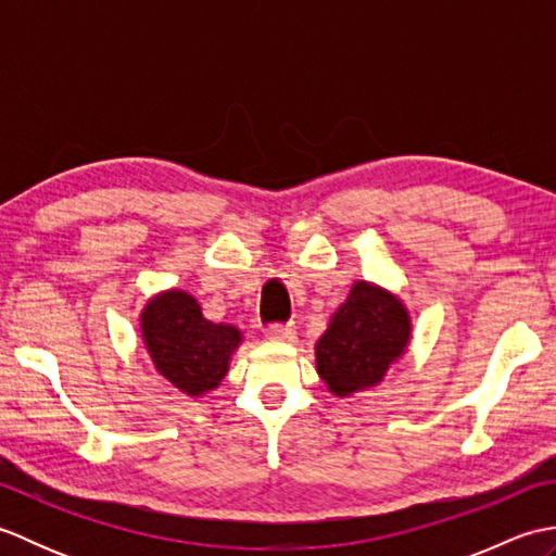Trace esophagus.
Returning <instances> with one entry per match:
<instances>
[{"instance_id": "obj_1", "label": "esophagus", "mask_w": 556, "mask_h": 556, "mask_svg": "<svg viewBox=\"0 0 556 556\" xmlns=\"http://www.w3.org/2000/svg\"><path fill=\"white\" fill-rule=\"evenodd\" d=\"M265 334L269 339H277V341H293V339H296V325H293V323H287V325L275 323V325H269L265 329Z\"/></svg>"}]
</instances>
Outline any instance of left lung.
I'll use <instances>...</instances> for the list:
<instances>
[{
    "label": "left lung",
    "mask_w": 556,
    "mask_h": 556,
    "mask_svg": "<svg viewBox=\"0 0 556 556\" xmlns=\"http://www.w3.org/2000/svg\"><path fill=\"white\" fill-rule=\"evenodd\" d=\"M410 337L408 311L392 293L356 281L315 344L317 372L337 396L382 382Z\"/></svg>",
    "instance_id": "left-lung-1"
}]
</instances>
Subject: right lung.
<instances>
[{"label": "right lung", "mask_w": 556, "mask_h": 556, "mask_svg": "<svg viewBox=\"0 0 556 556\" xmlns=\"http://www.w3.org/2000/svg\"><path fill=\"white\" fill-rule=\"evenodd\" d=\"M140 329L157 372L188 396L215 389L241 344L239 329L210 323L191 293L176 289L148 301Z\"/></svg>", "instance_id": "obj_1"}]
</instances>
